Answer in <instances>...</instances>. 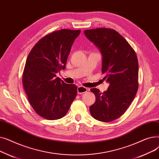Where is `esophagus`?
<instances>
[{
    "label": "esophagus",
    "instance_id": "esophagus-1",
    "mask_svg": "<svg viewBox=\"0 0 159 159\" xmlns=\"http://www.w3.org/2000/svg\"><path fill=\"white\" fill-rule=\"evenodd\" d=\"M87 91H88V88H86L84 86H78V88H77V93L78 94H82L84 93H86Z\"/></svg>",
    "mask_w": 159,
    "mask_h": 159
}]
</instances>
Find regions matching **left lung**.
Returning <instances> with one entry per match:
<instances>
[{
  "label": "left lung",
  "instance_id": "obj_1",
  "mask_svg": "<svg viewBox=\"0 0 159 159\" xmlns=\"http://www.w3.org/2000/svg\"><path fill=\"white\" fill-rule=\"evenodd\" d=\"M86 37L99 49L102 56V73L110 83L103 93L91 89L96 97L89 107L91 115L104 122L119 118L128 109L138 90L139 63L132 47L113 29L97 28L84 31Z\"/></svg>",
  "mask_w": 159,
  "mask_h": 159
}]
</instances>
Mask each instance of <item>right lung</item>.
<instances>
[{
  "instance_id": "1",
  "label": "right lung",
  "mask_w": 159,
  "mask_h": 159,
  "mask_svg": "<svg viewBox=\"0 0 159 159\" xmlns=\"http://www.w3.org/2000/svg\"><path fill=\"white\" fill-rule=\"evenodd\" d=\"M80 30L53 31L33 46L25 64L23 86L33 110L47 120L59 119L68 111L77 93L56 73L64 70L74 41Z\"/></svg>"
}]
</instances>
